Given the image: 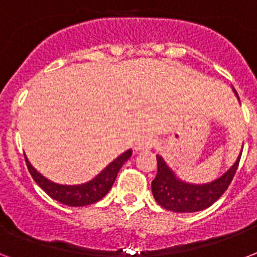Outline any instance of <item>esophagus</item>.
<instances>
[{
	"instance_id": "esophagus-1",
	"label": "esophagus",
	"mask_w": 257,
	"mask_h": 257,
	"mask_svg": "<svg viewBox=\"0 0 257 257\" xmlns=\"http://www.w3.org/2000/svg\"><path fill=\"white\" fill-rule=\"evenodd\" d=\"M157 144L156 139H153L151 136H145L143 137L136 145V151L139 152H144V151H151L152 148H155Z\"/></svg>"
}]
</instances>
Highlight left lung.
<instances>
[{"instance_id": "1", "label": "left lung", "mask_w": 257, "mask_h": 257, "mask_svg": "<svg viewBox=\"0 0 257 257\" xmlns=\"http://www.w3.org/2000/svg\"><path fill=\"white\" fill-rule=\"evenodd\" d=\"M232 90L240 102L237 92L233 88ZM240 157L241 153L235 164L217 179L212 180L209 183L193 184L177 177L175 171H172L164 159L157 155V175L152 181L153 197L159 205L172 212L191 213L203 211L205 208L211 207L227 191L237 171Z\"/></svg>"}]
</instances>
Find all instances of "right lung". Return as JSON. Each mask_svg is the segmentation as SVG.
<instances>
[{"mask_svg": "<svg viewBox=\"0 0 257 257\" xmlns=\"http://www.w3.org/2000/svg\"><path fill=\"white\" fill-rule=\"evenodd\" d=\"M131 156H132V149H128L126 152L114 159L110 164L106 165L96 177H93L92 180L84 184H77V185H64V184L54 183L52 180L46 179L45 176H42L34 168L28 160V157H25V160L32 177L38 184V187L41 188L42 191H45L46 195H49L52 199L57 200L58 203L64 205L84 207V205H90V204L100 201L110 191L117 177V173Z\"/></svg>", "mask_w": 257, "mask_h": 257, "instance_id": "obj_1", "label": "right lung"}]
</instances>
